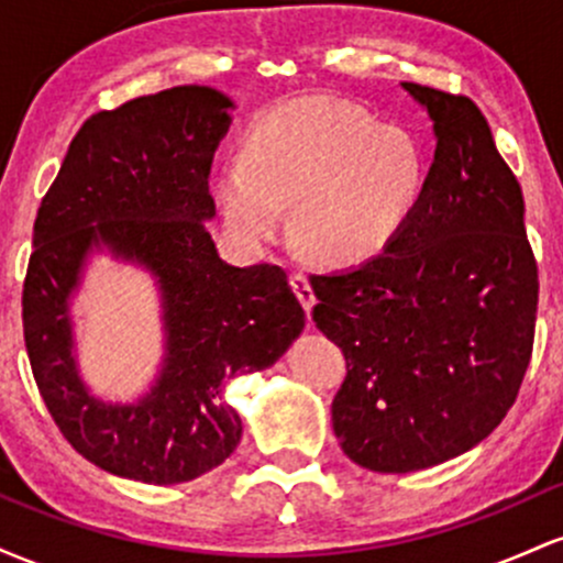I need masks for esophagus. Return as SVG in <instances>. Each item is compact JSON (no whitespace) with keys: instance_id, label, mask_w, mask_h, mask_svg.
<instances>
[{"instance_id":"esophagus-1","label":"esophagus","mask_w":563,"mask_h":563,"mask_svg":"<svg viewBox=\"0 0 563 563\" xmlns=\"http://www.w3.org/2000/svg\"><path fill=\"white\" fill-rule=\"evenodd\" d=\"M290 288H294V294L299 296V301H301L303 312L312 314V307H314V290H312V286H309L307 277L299 275V273H294V275H290Z\"/></svg>"}]
</instances>
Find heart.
I'll use <instances>...</instances> for the list:
<instances>
[{
	"mask_svg": "<svg viewBox=\"0 0 563 563\" xmlns=\"http://www.w3.org/2000/svg\"><path fill=\"white\" fill-rule=\"evenodd\" d=\"M426 187L421 142L363 108L301 97L256 119L243 158L217 177L224 222L241 243H267L294 206V235L328 264L384 254Z\"/></svg>",
	"mask_w": 563,
	"mask_h": 563,
	"instance_id": "obj_1",
	"label": "heart"
}]
</instances>
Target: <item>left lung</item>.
I'll return each mask as SVG.
<instances>
[{
  "label": "left lung",
  "instance_id": "left-lung-1",
  "mask_svg": "<svg viewBox=\"0 0 563 563\" xmlns=\"http://www.w3.org/2000/svg\"><path fill=\"white\" fill-rule=\"evenodd\" d=\"M402 87L434 121V164L384 254L312 275V320L346 357L333 431L357 466L407 474L450 461L506 418L525 380L538 264L525 198L474 100Z\"/></svg>",
  "mask_w": 563,
  "mask_h": 563
}]
</instances>
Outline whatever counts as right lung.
I'll return each mask as SVG.
<instances>
[{
	"mask_svg": "<svg viewBox=\"0 0 563 563\" xmlns=\"http://www.w3.org/2000/svg\"><path fill=\"white\" fill-rule=\"evenodd\" d=\"M230 108L228 95L190 84L89 115L38 206L23 283L31 371L70 448L124 479L179 484L228 461L243 423L224 386L275 365L303 331L286 273L232 267L206 230ZM102 247L145 266L162 290L165 363L132 406L97 400L75 367L69 296Z\"/></svg>",
	"mask_w": 563,
	"mask_h": 563,
	"instance_id": "obj_1",
	"label": "right lung"
}]
</instances>
